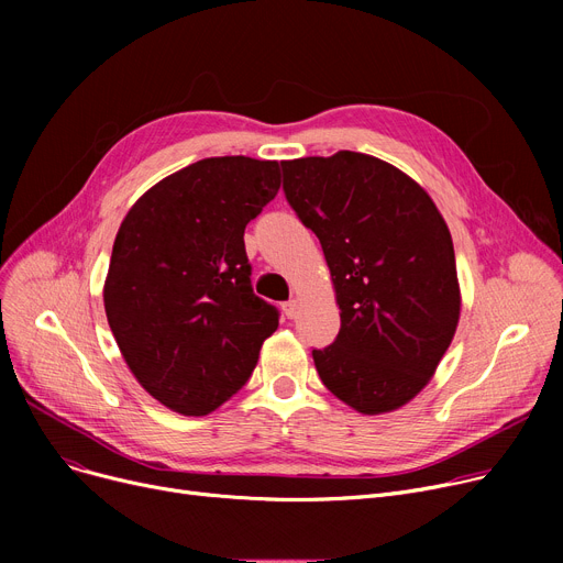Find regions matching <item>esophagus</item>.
<instances>
[{"label":"esophagus","instance_id":"obj_1","mask_svg":"<svg viewBox=\"0 0 563 563\" xmlns=\"http://www.w3.org/2000/svg\"><path fill=\"white\" fill-rule=\"evenodd\" d=\"M283 310H285V314L289 317V319H294L299 314V301L297 299H291V301H287L285 306H283Z\"/></svg>","mask_w":563,"mask_h":563}]
</instances>
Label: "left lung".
I'll return each instance as SVG.
<instances>
[{
  "instance_id": "8db88e82",
  "label": "left lung",
  "mask_w": 563,
  "mask_h": 563,
  "mask_svg": "<svg viewBox=\"0 0 563 563\" xmlns=\"http://www.w3.org/2000/svg\"><path fill=\"white\" fill-rule=\"evenodd\" d=\"M285 196L327 257L340 333L319 378L363 416L416 399L454 340L461 285L450 228L397 166L340 151L283 162Z\"/></svg>"
}]
</instances>
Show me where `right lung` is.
Wrapping results in <instances>:
<instances>
[{
	"mask_svg": "<svg viewBox=\"0 0 563 563\" xmlns=\"http://www.w3.org/2000/svg\"><path fill=\"white\" fill-rule=\"evenodd\" d=\"M280 189L269 159L207 157L147 189L118 228L104 312L123 358L166 408L200 418L244 388L278 329L257 299L244 230Z\"/></svg>",
	"mask_w": 563,
	"mask_h": 563,
	"instance_id": "add662e5",
	"label": "right lung"
}]
</instances>
